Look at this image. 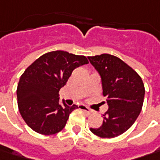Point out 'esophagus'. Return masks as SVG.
Masks as SVG:
<instances>
[{
    "mask_svg": "<svg viewBox=\"0 0 160 160\" xmlns=\"http://www.w3.org/2000/svg\"><path fill=\"white\" fill-rule=\"evenodd\" d=\"M80 109L85 113V114H87V115H90L91 114V109L90 108H88L86 106H84V105H82V106H80Z\"/></svg>",
    "mask_w": 160,
    "mask_h": 160,
    "instance_id": "esophagus-1",
    "label": "esophagus"
}]
</instances>
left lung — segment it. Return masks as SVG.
<instances>
[{
    "instance_id": "obj_1",
    "label": "left lung",
    "mask_w": 160,
    "mask_h": 160,
    "mask_svg": "<svg viewBox=\"0 0 160 160\" xmlns=\"http://www.w3.org/2000/svg\"><path fill=\"white\" fill-rule=\"evenodd\" d=\"M88 58L100 74L108 105L102 125L90 131L101 138H115L125 132L140 115L145 94L143 81L132 67L115 55L103 53Z\"/></svg>"
}]
</instances>
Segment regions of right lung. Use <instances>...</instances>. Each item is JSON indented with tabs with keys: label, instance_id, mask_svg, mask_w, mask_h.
<instances>
[{
	"label": "right lung",
	"instance_id": "1",
	"mask_svg": "<svg viewBox=\"0 0 160 160\" xmlns=\"http://www.w3.org/2000/svg\"><path fill=\"white\" fill-rule=\"evenodd\" d=\"M88 63L84 55L65 51L46 52L26 69L17 88L18 107L25 122L36 132L52 135L64 128L78 106L59 102V91L77 67Z\"/></svg>",
	"mask_w": 160,
	"mask_h": 160
}]
</instances>
